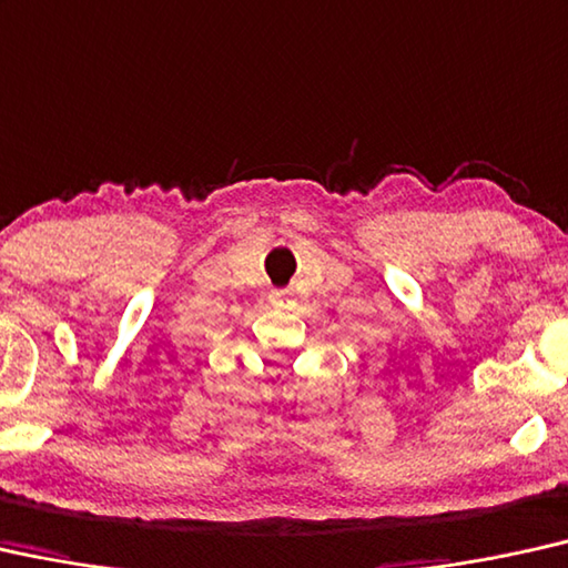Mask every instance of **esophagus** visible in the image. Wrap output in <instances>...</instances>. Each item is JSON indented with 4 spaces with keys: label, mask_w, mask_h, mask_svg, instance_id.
I'll return each mask as SVG.
<instances>
[{
    "label": "esophagus",
    "mask_w": 568,
    "mask_h": 568,
    "mask_svg": "<svg viewBox=\"0 0 568 568\" xmlns=\"http://www.w3.org/2000/svg\"><path fill=\"white\" fill-rule=\"evenodd\" d=\"M273 301L281 303V306H291V303H293L291 293H287V291H275V293H273Z\"/></svg>",
    "instance_id": "obj_1"
}]
</instances>
